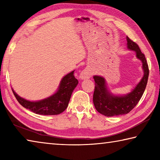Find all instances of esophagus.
Here are the masks:
<instances>
[{"instance_id":"obj_1","label":"esophagus","mask_w":160,"mask_h":160,"mask_svg":"<svg viewBox=\"0 0 160 160\" xmlns=\"http://www.w3.org/2000/svg\"><path fill=\"white\" fill-rule=\"evenodd\" d=\"M92 75V72L91 70L88 68H86L85 69H84L82 70L80 74V78L82 80H85V79H88L90 78Z\"/></svg>"}]
</instances>
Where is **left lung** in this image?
<instances>
[{
    "instance_id": "left-lung-1",
    "label": "left lung",
    "mask_w": 160,
    "mask_h": 160,
    "mask_svg": "<svg viewBox=\"0 0 160 160\" xmlns=\"http://www.w3.org/2000/svg\"><path fill=\"white\" fill-rule=\"evenodd\" d=\"M126 39L127 47L130 50L134 51L137 58L141 61L144 74L133 90L122 96L114 95L111 93L108 90L104 78L99 75H94L93 78L95 82L93 94L94 105L97 112L105 116H119L129 113L141 99L148 83L149 68L145 56L136 43L132 42L128 37H126Z\"/></svg>"
}]
</instances>
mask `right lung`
Masks as SVG:
<instances>
[{
	"label": "right lung",
	"mask_w": 160,
	"mask_h": 160,
	"mask_svg": "<svg viewBox=\"0 0 160 160\" xmlns=\"http://www.w3.org/2000/svg\"><path fill=\"white\" fill-rule=\"evenodd\" d=\"M74 71L69 72L62 78L56 93L42 100L37 102L29 101L19 96L12 88V92L22 106L37 114H59L63 112L68 106L72 91L78 84V80L74 76Z\"/></svg>",
	"instance_id": "right-lung-1"
}]
</instances>
